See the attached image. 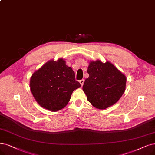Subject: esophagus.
<instances>
[{
    "label": "esophagus",
    "mask_w": 155,
    "mask_h": 155,
    "mask_svg": "<svg viewBox=\"0 0 155 155\" xmlns=\"http://www.w3.org/2000/svg\"><path fill=\"white\" fill-rule=\"evenodd\" d=\"M84 82V79H81V80H80V81H79V83H80V84H81V86L83 85Z\"/></svg>",
    "instance_id": "obj_1"
}]
</instances>
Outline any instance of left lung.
Instances as JSON below:
<instances>
[{
    "label": "left lung",
    "instance_id": "obj_1",
    "mask_svg": "<svg viewBox=\"0 0 155 155\" xmlns=\"http://www.w3.org/2000/svg\"><path fill=\"white\" fill-rule=\"evenodd\" d=\"M83 90L93 106L105 109L118 101L126 88L127 78L124 74L109 61H90Z\"/></svg>",
    "mask_w": 155,
    "mask_h": 155
}]
</instances>
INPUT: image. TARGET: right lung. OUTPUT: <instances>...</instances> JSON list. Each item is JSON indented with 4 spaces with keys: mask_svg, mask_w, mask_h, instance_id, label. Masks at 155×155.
<instances>
[{
    "mask_svg": "<svg viewBox=\"0 0 155 155\" xmlns=\"http://www.w3.org/2000/svg\"><path fill=\"white\" fill-rule=\"evenodd\" d=\"M80 86L72 69L61 58L47 61L33 73L30 80V88L36 102L53 112L64 108L73 91Z\"/></svg>",
    "mask_w": 155,
    "mask_h": 155,
    "instance_id": "right-lung-1",
    "label": "right lung"
}]
</instances>
